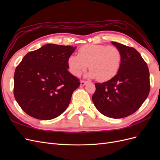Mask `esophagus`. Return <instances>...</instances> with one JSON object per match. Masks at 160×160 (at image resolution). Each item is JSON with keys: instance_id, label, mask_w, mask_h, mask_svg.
<instances>
[{"instance_id": "esophagus-1", "label": "esophagus", "mask_w": 160, "mask_h": 160, "mask_svg": "<svg viewBox=\"0 0 160 160\" xmlns=\"http://www.w3.org/2000/svg\"><path fill=\"white\" fill-rule=\"evenodd\" d=\"M88 83V81H81V85H85Z\"/></svg>"}]
</instances>
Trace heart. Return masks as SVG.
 <instances>
[{"label":"heart","mask_w":160,"mask_h":160,"mask_svg":"<svg viewBox=\"0 0 160 160\" xmlns=\"http://www.w3.org/2000/svg\"><path fill=\"white\" fill-rule=\"evenodd\" d=\"M78 55H71L68 68L74 76H80L89 67L88 76L101 81L110 80L118 74L122 63V53L118 47L88 44L79 48Z\"/></svg>","instance_id":"1"}]
</instances>
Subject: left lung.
I'll list each match as a JSON object with an SVG mask.
<instances>
[{"label": "left lung", "mask_w": 160, "mask_h": 160, "mask_svg": "<svg viewBox=\"0 0 160 160\" xmlns=\"http://www.w3.org/2000/svg\"><path fill=\"white\" fill-rule=\"evenodd\" d=\"M122 53L118 74L102 83L95 84L92 100L101 113L119 119L135 113L148 98L150 90L147 63L134 48L112 42Z\"/></svg>", "instance_id": "obj_1"}]
</instances>
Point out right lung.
Returning <instances> with one entry per match:
<instances>
[{
  "mask_svg": "<svg viewBox=\"0 0 160 160\" xmlns=\"http://www.w3.org/2000/svg\"><path fill=\"white\" fill-rule=\"evenodd\" d=\"M76 47L47 44L23 57L14 75V96L25 112L49 120L68 107L79 79L68 71Z\"/></svg>",
  "mask_w": 160,
  "mask_h": 160,
  "instance_id": "right-lung-1",
  "label": "right lung"
}]
</instances>
